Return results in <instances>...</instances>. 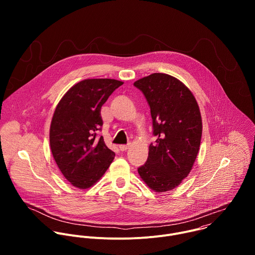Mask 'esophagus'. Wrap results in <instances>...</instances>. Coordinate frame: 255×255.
<instances>
[{"label":"esophagus","instance_id":"1","mask_svg":"<svg viewBox=\"0 0 255 255\" xmlns=\"http://www.w3.org/2000/svg\"><path fill=\"white\" fill-rule=\"evenodd\" d=\"M129 147H130L129 145H120V146H119L121 151H126L127 149H129Z\"/></svg>","mask_w":255,"mask_h":255}]
</instances>
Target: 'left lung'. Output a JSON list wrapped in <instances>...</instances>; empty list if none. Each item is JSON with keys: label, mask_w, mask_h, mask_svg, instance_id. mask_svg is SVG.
I'll return each mask as SVG.
<instances>
[{"label": "left lung", "mask_w": 255, "mask_h": 255, "mask_svg": "<svg viewBox=\"0 0 255 255\" xmlns=\"http://www.w3.org/2000/svg\"><path fill=\"white\" fill-rule=\"evenodd\" d=\"M134 86L147 100L156 136L138 173L151 190L167 192L188 176L199 153L203 129L199 105L183 83L166 74H152Z\"/></svg>", "instance_id": "obj_1"}]
</instances>
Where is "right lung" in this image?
I'll return each mask as SVG.
<instances>
[{
    "label": "right lung",
    "instance_id": "add662e5",
    "mask_svg": "<svg viewBox=\"0 0 255 255\" xmlns=\"http://www.w3.org/2000/svg\"><path fill=\"white\" fill-rule=\"evenodd\" d=\"M123 85L112 79H88L72 86L54 111L49 142L53 158L69 183L85 190L103 176L115 153L98 130L103 126L101 108Z\"/></svg>",
    "mask_w": 255,
    "mask_h": 255
}]
</instances>
